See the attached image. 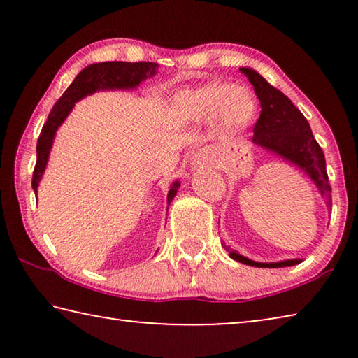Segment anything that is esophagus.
I'll list each match as a JSON object with an SVG mask.
<instances>
[{
	"label": "esophagus",
	"mask_w": 358,
	"mask_h": 358,
	"mask_svg": "<svg viewBox=\"0 0 358 358\" xmlns=\"http://www.w3.org/2000/svg\"><path fill=\"white\" fill-rule=\"evenodd\" d=\"M210 162H211L210 155H208L205 150H201V151H197V153L192 156V162H191V164H192L194 169H197V171H199V169L207 167V166L210 164Z\"/></svg>",
	"instance_id": "1"
}]
</instances>
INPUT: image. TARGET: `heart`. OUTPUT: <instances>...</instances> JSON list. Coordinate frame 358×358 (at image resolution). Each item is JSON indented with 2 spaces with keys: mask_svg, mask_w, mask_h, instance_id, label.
<instances>
[{
  "mask_svg": "<svg viewBox=\"0 0 358 358\" xmlns=\"http://www.w3.org/2000/svg\"><path fill=\"white\" fill-rule=\"evenodd\" d=\"M257 101L250 88L226 82H208L181 90L169 104V117L178 124H203L213 120L222 132L237 134L250 128Z\"/></svg>",
  "mask_w": 358,
  "mask_h": 358,
  "instance_id": "1",
  "label": "heart"
}]
</instances>
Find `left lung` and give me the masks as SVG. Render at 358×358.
Instances as JSON below:
<instances>
[{
    "instance_id": "obj_1",
    "label": "left lung",
    "mask_w": 358,
    "mask_h": 358,
    "mask_svg": "<svg viewBox=\"0 0 358 358\" xmlns=\"http://www.w3.org/2000/svg\"><path fill=\"white\" fill-rule=\"evenodd\" d=\"M240 71L250 78L254 92L262 107L260 117L254 126V136L251 143L268 153L281 157L282 161L295 166L316 185L320 196L325 199L327 207H331V187L329 175L325 169V156L313 137L308 120L296 108L292 101L280 90L265 80L257 71L251 68H240ZM222 248L237 262L245 265L259 266V268H282L301 262V259H287L280 262H256L238 254L222 241Z\"/></svg>"
}]
</instances>
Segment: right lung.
Returning a JSON list of instances; mask_svg holds the SVG:
<instances>
[{"label": "right lung", "instance_id": "add662e5", "mask_svg": "<svg viewBox=\"0 0 358 358\" xmlns=\"http://www.w3.org/2000/svg\"><path fill=\"white\" fill-rule=\"evenodd\" d=\"M157 63L141 62V63H126V62H104L93 63L78 72L68 90L62 98L53 106L52 112L48 113L45 124L42 126L41 136L38 138V161H36L33 173V189L38 194V186L45 172L48 156L53 141H55L57 131L64 123L68 115L72 112L76 102L96 92H106V90H136L138 85L147 78L156 76ZM180 181L175 180L167 192V203L171 205L173 197L177 196Z\"/></svg>", "mask_w": 358, "mask_h": 358}]
</instances>
